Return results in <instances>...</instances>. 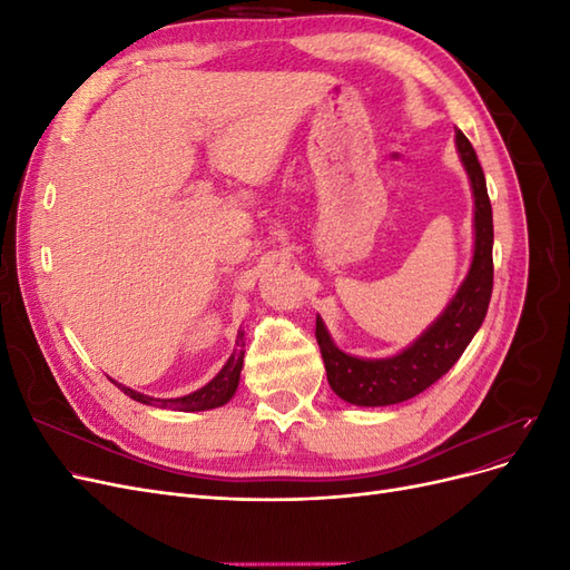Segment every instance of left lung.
<instances>
[{"label":"left lung","instance_id":"8db88e82","mask_svg":"<svg viewBox=\"0 0 570 570\" xmlns=\"http://www.w3.org/2000/svg\"><path fill=\"white\" fill-rule=\"evenodd\" d=\"M456 147L465 174L471 178L475 199V247L469 275L461 283L454 299L446 304L442 316L406 347L402 354L387 358H358L335 347L321 316L316 318V340L327 373V383L340 400L356 406H387L421 394L450 371L469 342L485 321L492 297V204L488 197L485 174H482L475 149L461 130H456Z\"/></svg>","mask_w":570,"mask_h":570}]
</instances>
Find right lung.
<instances>
[{
  "label": "right lung",
  "mask_w": 570,
  "mask_h": 570,
  "mask_svg": "<svg viewBox=\"0 0 570 570\" xmlns=\"http://www.w3.org/2000/svg\"><path fill=\"white\" fill-rule=\"evenodd\" d=\"M245 333H237V347H245L243 342ZM243 361H245V352L235 350L228 358V364L218 371V375L214 377L212 383H206L204 387H199L193 394L178 396V400H154V396L135 392L126 385H118V390H124L130 400L142 402V404H154L161 409H176V411H206V409H216L223 406L226 402H230V396L237 390L239 383V371H243Z\"/></svg>",
  "instance_id": "add662e5"
}]
</instances>
